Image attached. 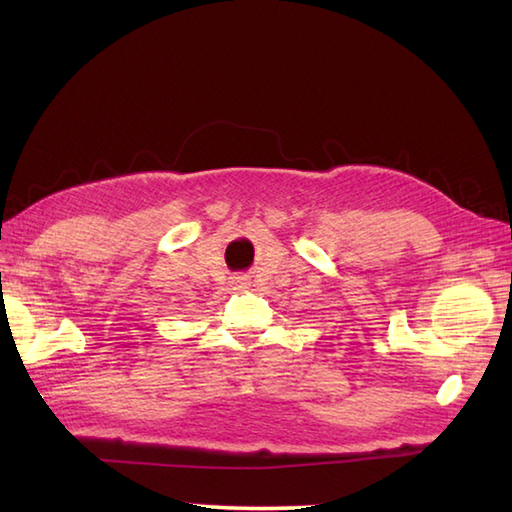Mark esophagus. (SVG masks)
<instances>
[{"instance_id":"esophagus-1","label":"esophagus","mask_w":512,"mask_h":512,"mask_svg":"<svg viewBox=\"0 0 512 512\" xmlns=\"http://www.w3.org/2000/svg\"><path fill=\"white\" fill-rule=\"evenodd\" d=\"M229 285H232L234 291H247L249 289V278L241 276V274L229 276Z\"/></svg>"}]
</instances>
